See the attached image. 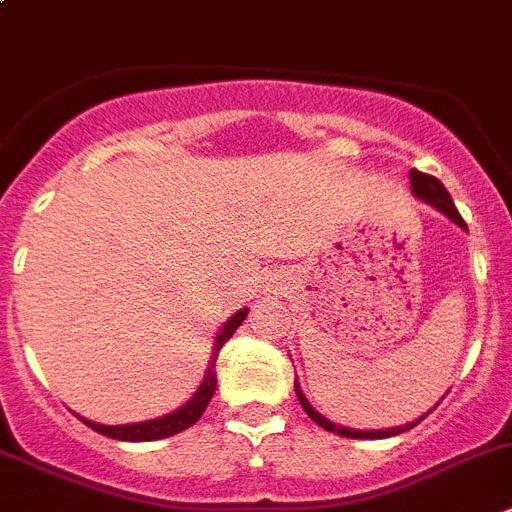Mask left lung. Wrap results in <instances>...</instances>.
Returning <instances> with one entry per match:
<instances>
[{"mask_svg": "<svg viewBox=\"0 0 512 512\" xmlns=\"http://www.w3.org/2000/svg\"><path fill=\"white\" fill-rule=\"evenodd\" d=\"M409 179H412V191H414V197H417V199H422V202H427V204H432V207H434V209H439V212H442L444 217H450L452 222H455V224H460L462 229H467L465 219L460 217V212H457L455 202H452L450 191L444 189V184H442V181L437 179V176H429V174H422V171L412 169V171H409ZM295 394H298V399H300V407L305 409V414H308V417L313 419V422L318 424V427L328 429V432H336V434H341V437H351V439H384V437H394V434H401V432H407V429L417 427V424L422 422L424 417H427V414H424V417H419L417 422H412V424H404V427H391V429H371V432H364V429H348V427H338V424H333L331 419H326V417H323V414H318V412H315V409L310 407V401L305 399V394H303V389H300L298 379H295Z\"/></svg>", "mask_w": 512, "mask_h": 512, "instance_id": "8db88e82", "label": "left lung"}]
</instances>
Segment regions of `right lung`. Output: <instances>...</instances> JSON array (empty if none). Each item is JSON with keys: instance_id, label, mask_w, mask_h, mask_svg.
Instances as JSON below:
<instances>
[{"instance_id": "1", "label": "right lung", "mask_w": 512, "mask_h": 512, "mask_svg": "<svg viewBox=\"0 0 512 512\" xmlns=\"http://www.w3.org/2000/svg\"><path fill=\"white\" fill-rule=\"evenodd\" d=\"M245 318H247V308H242L237 310V313H234L222 328H219L217 338H214V351H212V358H209V366H207V374H204L202 386H199L197 394L191 396L181 409L166 414V417L148 419V422H138V424H118V427L95 424L83 417H80V422H85L98 434H105V437H111V439H121V442H151V439H164V437H171V434L184 432V429H189L191 424H197L199 417L204 414V409L209 407V401H212L214 389H217V371H214V366H217L219 348L234 336V331L242 326Z\"/></svg>"}]
</instances>
